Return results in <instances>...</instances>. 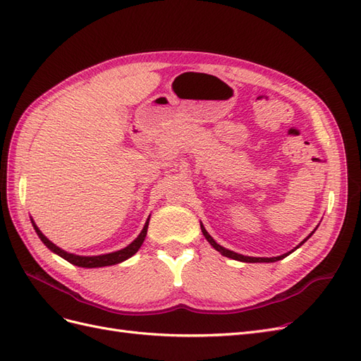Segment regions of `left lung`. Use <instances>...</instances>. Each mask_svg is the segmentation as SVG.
I'll use <instances>...</instances> for the list:
<instances>
[{
    "mask_svg": "<svg viewBox=\"0 0 361 361\" xmlns=\"http://www.w3.org/2000/svg\"><path fill=\"white\" fill-rule=\"evenodd\" d=\"M200 227H202V232H203V235H204V238L207 239V243H209L216 251H220V253L223 255V256H226V257H231V259H235V260H239V262H247V264H256V262H277V260H281L283 257H286V256H289L292 251H289V253H286V255H281V256H277V257H250V256H244V255H238V253H235V251H231V250H227V248H224V247H221L220 244H216L215 241H214V238L206 232V228L203 227V224H200ZM314 232V231H313ZM313 232L304 239V241L300 244V245H297L295 247V250H297L298 247H301L305 241H307V239L313 235Z\"/></svg>",
    "mask_w": 361,
    "mask_h": 361,
    "instance_id": "obj_1",
    "label": "left lung"
}]
</instances>
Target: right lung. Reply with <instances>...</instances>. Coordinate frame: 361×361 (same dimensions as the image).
<instances>
[{"instance_id": "right-lung-1", "label": "right lung", "mask_w": 361, "mask_h": 361, "mask_svg": "<svg viewBox=\"0 0 361 361\" xmlns=\"http://www.w3.org/2000/svg\"><path fill=\"white\" fill-rule=\"evenodd\" d=\"M31 223H32V227H35L36 233L39 235L40 241H42L43 244H45V245L52 251V253L59 255L60 257H63L64 260L71 262L72 265H76V267H81V268H101V267H110V265L120 264V262H123V260L129 259L130 256H134V255L137 253L138 248L141 247V244L145 243V238H146V235H147L149 218H147V221H146V224H145V227H143V231L140 232V235H138V236L134 239V241L130 243L128 247H125V248H122V250H118V251H114V253L101 255V256H76V255L68 253V251H64V250H61L60 247H57L56 244H52V243L49 241V239L39 231V227L36 226L35 221L31 220Z\"/></svg>"}]
</instances>
